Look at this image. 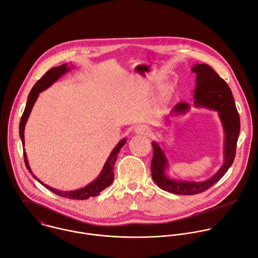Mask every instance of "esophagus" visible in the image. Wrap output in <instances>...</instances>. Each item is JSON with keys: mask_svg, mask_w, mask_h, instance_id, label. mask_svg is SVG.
Wrapping results in <instances>:
<instances>
[{"mask_svg": "<svg viewBox=\"0 0 258 258\" xmlns=\"http://www.w3.org/2000/svg\"><path fill=\"white\" fill-rule=\"evenodd\" d=\"M135 133L137 135H145V136H148L151 134V130L149 126L147 125H139L138 127H136L135 130Z\"/></svg>", "mask_w": 258, "mask_h": 258, "instance_id": "obj_1", "label": "esophagus"}]
</instances>
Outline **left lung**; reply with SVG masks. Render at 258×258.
<instances>
[{
  "label": "left lung",
  "instance_id": "8db88e82",
  "mask_svg": "<svg viewBox=\"0 0 258 258\" xmlns=\"http://www.w3.org/2000/svg\"><path fill=\"white\" fill-rule=\"evenodd\" d=\"M192 72L197 74L194 104L196 107H205L218 112L224 133V163L211 178L205 181H185L176 180L166 174L168 159L158 145L153 142V159L151 162L152 178L163 190L181 196H191L203 192L218 182L233 164L236 154V146L240 133V118L232 91L228 84L206 63H196ZM190 108L187 102L177 103L169 113V116H178L185 114ZM169 116H166L169 122Z\"/></svg>",
  "mask_w": 258,
  "mask_h": 258
}]
</instances>
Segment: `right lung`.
Here are the masks:
<instances>
[{"mask_svg": "<svg viewBox=\"0 0 258 258\" xmlns=\"http://www.w3.org/2000/svg\"><path fill=\"white\" fill-rule=\"evenodd\" d=\"M73 68V67H71ZM71 68L67 64V63H63L61 66H58V67H54L50 70H48L44 75L43 77L38 80L34 86L33 88L31 89L29 95H28V100L26 102V106H25V109H24V112L22 114V117H21V120H20V124H19V135H20V138H21V141H22V145L24 146V130H25V124L27 122V119L30 115V112L32 110V107L39 95L40 92H42L43 90L47 89L49 86H51L56 80H58L63 74H66L67 72H69L71 70ZM126 143V139H122L116 146L115 148L112 150V152L110 153L109 157L107 158L104 166H103V169L101 170L100 174L98 175V177L92 181L91 183H89L87 186H85L83 188H80V189H76V190H71V191H62V190H58V189H54L46 184H44L42 181H40L33 173L32 171L30 169V166L28 164V160H27V155L24 151V161H25V165H26V168L28 169L29 172L31 173V175L39 182L41 183L42 185H44L47 189H49L50 191L54 192L55 195L59 196V197H62V198H68V199H71V200H87L89 199L90 197H97L103 189H105L106 187H108L112 181H113V178H114V173H113V168H114V164L116 162V159H117V156H118V153L120 151V149L122 148V146Z\"/></svg>", "mask_w": 258, "mask_h": 258, "instance_id": "add662e5", "label": "right lung"}]
</instances>
